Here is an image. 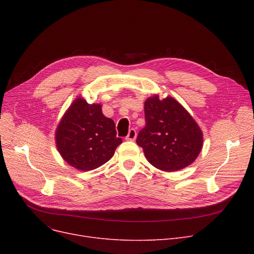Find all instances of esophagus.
<instances>
[{"instance_id": "obj_1", "label": "esophagus", "mask_w": 254, "mask_h": 254, "mask_svg": "<svg viewBox=\"0 0 254 254\" xmlns=\"http://www.w3.org/2000/svg\"><path fill=\"white\" fill-rule=\"evenodd\" d=\"M137 137V130L135 128H130L127 132V136L126 137V140L127 141H134Z\"/></svg>"}]
</instances>
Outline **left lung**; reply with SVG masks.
Masks as SVG:
<instances>
[{
  "label": "left lung",
  "instance_id": "obj_1",
  "mask_svg": "<svg viewBox=\"0 0 254 254\" xmlns=\"http://www.w3.org/2000/svg\"><path fill=\"white\" fill-rule=\"evenodd\" d=\"M145 127L137 144L155 168L174 172L194 162L203 147V134L183 107L173 98H149L144 105Z\"/></svg>",
  "mask_w": 254,
  "mask_h": 254
}]
</instances>
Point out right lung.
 Segmentation results:
<instances>
[{"instance_id": "right-lung-1", "label": "right lung", "mask_w": 254, "mask_h": 254, "mask_svg": "<svg viewBox=\"0 0 254 254\" xmlns=\"http://www.w3.org/2000/svg\"><path fill=\"white\" fill-rule=\"evenodd\" d=\"M101 108L99 104L77 99L58 127L57 147L64 161L78 170L99 168L123 143L116 137L114 122L105 117Z\"/></svg>"}]
</instances>
